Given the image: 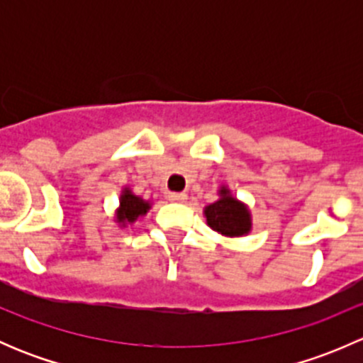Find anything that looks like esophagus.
<instances>
[{"instance_id":"1","label":"esophagus","mask_w":363,"mask_h":363,"mask_svg":"<svg viewBox=\"0 0 363 363\" xmlns=\"http://www.w3.org/2000/svg\"><path fill=\"white\" fill-rule=\"evenodd\" d=\"M168 199H170L172 202H184V200L188 199V195H186V193H170Z\"/></svg>"}]
</instances>
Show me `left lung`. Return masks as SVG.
Masks as SVG:
<instances>
[{
    "instance_id": "8db88e82",
    "label": "left lung",
    "mask_w": 363,
    "mask_h": 363,
    "mask_svg": "<svg viewBox=\"0 0 363 363\" xmlns=\"http://www.w3.org/2000/svg\"><path fill=\"white\" fill-rule=\"evenodd\" d=\"M203 214L207 225L226 237H242L251 230L250 211L246 205L233 199L226 188H221L218 202L207 205Z\"/></svg>"
}]
</instances>
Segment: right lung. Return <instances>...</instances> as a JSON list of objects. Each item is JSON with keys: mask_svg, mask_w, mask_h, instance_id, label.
I'll return each mask as SVG.
<instances>
[{"mask_svg": "<svg viewBox=\"0 0 363 363\" xmlns=\"http://www.w3.org/2000/svg\"><path fill=\"white\" fill-rule=\"evenodd\" d=\"M151 208V203L142 200L140 196H135L130 189H124L119 200V208H117V221L121 225L133 223L138 216H144Z\"/></svg>", "mask_w": 363, "mask_h": 363, "instance_id": "obj_1", "label": "right lung"}]
</instances>
